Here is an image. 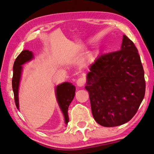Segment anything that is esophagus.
Listing matches in <instances>:
<instances>
[{"instance_id": "obj_1", "label": "esophagus", "mask_w": 154, "mask_h": 154, "mask_svg": "<svg viewBox=\"0 0 154 154\" xmlns=\"http://www.w3.org/2000/svg\"><path fill=\"white\" fill-rule=\"evenodd\" d=\"M76 83L78 87H83L85 83V79L84 77H80L77 79Z\"/></svg>"}]
</instances>
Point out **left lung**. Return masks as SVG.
<instances>
[{"label":"left lung","mask_w":154,"mask_h":154,"mask_svg":"<svg viewBox=\"0 0 154 154\" xmlns=\"http://www.w3.org/2000/svg\"><path fill=\"white\" fill-rule=\"evenodd\" d=\"M85 88L101 126H118L133 118L145 96V81L138 49L126 35L120 50L102 54L90 65Z\"/></svg>","instance_id":"1"}]
</instances>
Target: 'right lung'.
Returning <instances> with one entry per match:
<instances>
[{"label": "right lung", "instance_id": "right-lung-1", "mask_svg": "<svg viewBox=\"0 0 154 154\" xmlns=\"http://www.w3.org/2000/svg\"><path fill=\"white\" fill-rule=\"evenodd\" d=\"M32 58V52L25 49L21 52L14 62V67H13L14 73H13L12 79V88L14 94L15 105H16L17 109H19L18 90H19L21 75H22V65L26 62L31 60ZM56 95L57 101H58V105L64 117L65 124L67 125L69 120V116H68V109L75 95V87L71 83L64 82L63 83L57 85L56 88Z\"/></svg>", "mask_w": 154, "mask_h": 154}]
</instances>
